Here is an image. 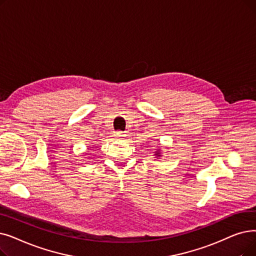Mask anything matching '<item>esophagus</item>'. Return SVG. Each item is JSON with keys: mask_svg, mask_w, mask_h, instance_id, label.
I'll return each mask as SVG.
<instances>
[{"mask_svg": "<svg viewBox=\"0 0 256 256\" xmlns=\"http://www.w3.org/2000/svg\"><path fill=\"white\" fill-rule=\"evenodd\" d=\"M124 132H116V134H115V137L116 138H121V137H124Z\"/></svg>", "mask_w": 256, "mask_h": 256, "instance_id": "1", "label": "esophagus"}]
</instances>
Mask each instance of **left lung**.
Here are the masks:
<instances>
[{
  "label": "left lung",
  "instance_id": "8db88e82",
  "mask_svg": "<svg viewBox=\"0 0 256 256\" xmlns=\"http://www.w3.org/2000/svg\"><path fill=\"white\" fill-rule=\"evenodd\" d=\"M160 154H161V152H160V150H156V152H154V156L157 158H159L160 157Z\"/></svg>",
  "mask_w": 256,
  "mask_h": 256
}]
</instances>
